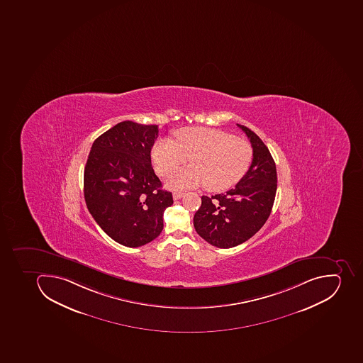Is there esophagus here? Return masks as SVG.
Returning a JSON list of instances; mask_svg holds the SVG:
<instances>
[{"instance_id":"34e87169","label":"esophagus","mask_w":363,"mask_h":363,"mask_svg":"<svg viewBox=\"0 0 363 363\" xmlns=\"http://www.w3.org/2000/svg\"><path fill=\"white\" fill-rule=\"evenodd\" d=\"M172 196H174V200H179V199L183 198L184 193L183 192H174V194H172Z\"/></svg>"}]
</instances>
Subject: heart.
<instances>
[{
	"label": "heart",
	"mask_w": 363,
	"mask_h": 363,
	"mask_svg": "<svg viewBox=\"0 0 363 363\" xmlns=\"http://www.w3.org/2000/svg\"><path fill=\"white\" fill-rule=\"evenodd\" d=\"M177 142L157 140L152 160L157 172L164 177L174 174L189 159L192 167L178 172L171 184L174 187L204 185L213 192L233 187L245 177L254 157L251 145L223 130L184 128L176 133Z\"/></svg>",
	"instance_id": "obj_1"
}]
</instances>
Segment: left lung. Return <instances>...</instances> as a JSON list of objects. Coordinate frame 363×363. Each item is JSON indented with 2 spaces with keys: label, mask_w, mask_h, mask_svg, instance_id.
I'll use <instances>...</instances> for the list:
<instances>
[{
  "label": "left lung",
  "mask_w": 363,
  "mask_h": 363,
  "mask_svg": "<svg viewBox=\"0 0 363 363\" xmlns=\"http://www.w3.org/2000/svg\"><path fill=\"white\" fill-rule=\"evenodd\" d=\"M250 140L254 157L245 177L225 194L202 196L194 215L195 230L210 245L221 249L250 239L271 215L277 176L269 148L249 128L238 124Z\"/></svg>",
  "instance_id": "left-lung-1"
}]
</instances>
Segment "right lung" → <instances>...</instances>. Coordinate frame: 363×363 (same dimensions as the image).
<instances>
[{
    "label": "right lung",
    "instance_id": "add662e5",
    "mask_svg": "<svg viewBox=\"0 0 363 363\" xmlns=\"http://www.w3.org/2000/svg\"><path fill=\"white\" fill-rule=\"evenodd\" d=\"M159 136L155 124L123 121L94 140L84 168V199L89 213L114 241L142 247L163 230V213L172 194L150 162Z\"/></svg>",
    "mask_w": 363,
    "mask_h": 363
}]
</instances>
